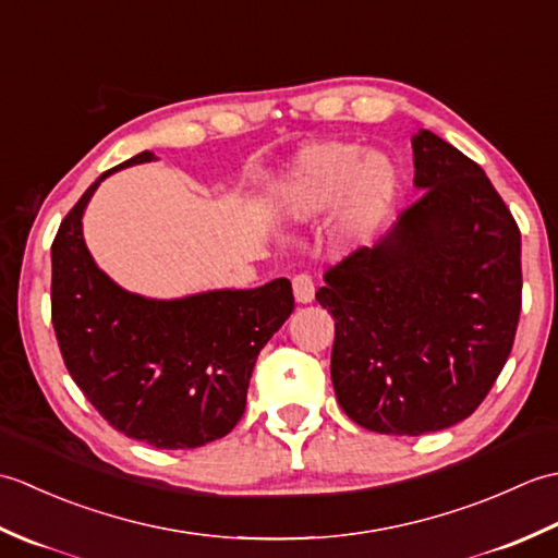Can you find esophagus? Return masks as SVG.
Here are the masks:
<instances>
[{
    "label": "esophagus",
    "mask_w": 558,
    "mask_h": 558,
    "mask_svg": "<svg viewBox=\"0 0 558 558\" xmlns=\"http://www.w3.org/2000/svg\"><path fill=\"white\" fill-rule=\"evenodd\" d=\"M292 290H294V300L300 304H310L314 300V280L306 272H300V276L292 278Z\"/></svg>",
    "instance_id": "obj_1"
}]
</instances>
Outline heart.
<instances>
[{"label": "heart", "instance_id": "heart-1", "mask_svg": "<svg viewBox=\"0 0 558 558\" xmlns=\"http://www.w3.org/2000/svg\"><path fill=\"white\" fill-rule=\"evenodd\" d=\"M398 168L384 153L324 141L304 146L278 184V206L294 222H310L336 206V230L354 242L369 234L393 206Z\"/></svg>", "mask_w": 558, "mask_h": 558}]
</instances>
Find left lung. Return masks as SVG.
<instances>
[{
    "label": "left lung",
    "mask_w": 558,
    "mask_h": 558,
    "mask_svg": "<svg viewBox=\"0 0 558 558\" xmlns=\"http://www.w3.org/2000/svg\"><path fill=\"white\" fill-rule=\"evenodd\" d=\"M412 153L422 198L316 292L336 318L340 408L393 436L441 432L480 408L511 354L523 292L520 230L489 177L426 129Z\"/></svg>",
    "instance_id": "obj_1"
}]
</instances>
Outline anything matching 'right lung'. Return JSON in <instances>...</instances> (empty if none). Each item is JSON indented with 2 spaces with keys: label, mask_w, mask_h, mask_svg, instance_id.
Here are the masks:
<instances>
[{
  "label": "right lung",
  "mask_w": 558,
  "mask_h": 558,
  "mask_svg": "<svg viewBox=\"0 0 558 558\" xmlns=\"http://www.w3.org/2000/svg\"><path fill=\"white\" fill-rule=\"evenodd\" d=\"M156 160L150 150L102 172L52 242V326L66 369L117 432L156 448H196L232 432L258 352L294 310L288 278L254 290L177 300L129 292L100 270L83 213L102 180Z\"/></svg>",
  "instance_id": "right-lung-1"
}]
</instances>
